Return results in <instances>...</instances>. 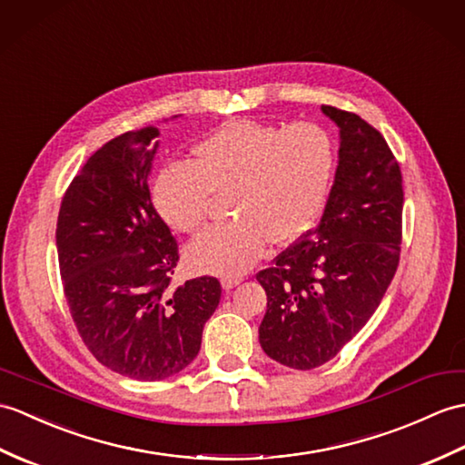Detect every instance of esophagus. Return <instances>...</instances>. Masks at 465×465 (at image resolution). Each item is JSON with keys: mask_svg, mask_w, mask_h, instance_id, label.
<instances>
[{"mask_svg": "<svg viewBox=\"0 0 465 465\" xmlns=\"http://www.w3.org/2000/svg\"><path fill=\"white\" fill-rule=\"evenodd\" d=\"M243 282V279L237 275V277H223L222 279V287L225 289V291H230V289H233L235 285H240Z\"/></svg>", "mask_w": 465, "mask_h": 465, "instance_id": "34e87169", "label": "esophagus"}]
</instances>
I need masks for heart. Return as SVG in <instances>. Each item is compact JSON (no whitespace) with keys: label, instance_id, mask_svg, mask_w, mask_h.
Here are the masks:
<instances>
[{"label":"heart","instance_id":"heart-1","mask_svg":"<svg viewBox=\"0 0 465 465\" xmlns=\"http://www.w3.org/2000/svg\"><path fill=\"white\" fill-rule=\"evenodd\" d=\"M332 170V140L321 126L240 118L200 140L192 162L162 168L153 202L168 225L188 233L206 222L213 193L230 189L225 208L235 218L212 225L188 247L193 267L230 277L250 269L269 240L293 242L315 223Z\"/></svg>","mask_w":465,"mask_h":465}]
</instances>
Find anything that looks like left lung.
Here are the masks:
<instances>
[{"label": "left lung", "mask_w": 465, "mask_h": 465, "mask_svg": "<svg viewBox=\"0 0 465 465\" xmlns=\"http://www.w3.org/2000/svg\"><path fill=\"white\" fill-rule=\"evenodd\" d=\"M339 126V166L321 222L257 273L267 293L259 342L295 371L329 362L359 332L396 273L402 174L382 134L359 114L322 104Z\"/></svg>", "instance_id": "obj_1"}]
</instances>
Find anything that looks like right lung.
Instances as JSON below:
<instances>
[{
	"instance_id": "1",
	"label": "right lung",
	"mask_w": 465,
	"mask_h": 465,
	"mask_svg": "<svg viewBox=\"0 0 465 465\" xmlns=\"http://www.w3.org/2000/svg\"><path fill=\"white\" fill-rule=\"evenodd\" d=\"M158 128L113 138L64 192L57 253L64 297L86 349L134 381H164L196 359L222 285H170L178 243L153 206L148 176Z\"/></svg>"
}]
</instances>
